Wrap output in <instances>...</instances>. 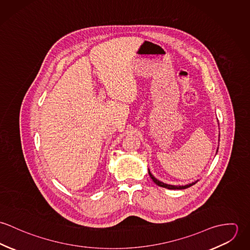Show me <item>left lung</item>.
I'll use <instances>...</instances> for the list:
<instances>
[{"label": "left lung", "instance_id": "obj_1", "mask_svg": "<svg viewBox=\"0 0 250 250\" xmlns=\"http://www.w3.org/2000/svg\"><path fill=\"white\" fill-rule=\"evenodd\" d=\"M148 173H149L150 177H151V179L153 180V182H154L156 185H158V186H160V187H163V188H168V189H184V188H187L191 187L192 185H194V184H196V183L198 182V180H197V181L192 182L191 184H188V185H185V186H173V185H167V184H165V183H163V182L159 181L158 179L155 178V177L151 174V172H150V170H149V169H148Z\"/></svg>", "mask_w": 250, "mask_h": 250}]
</instances>
